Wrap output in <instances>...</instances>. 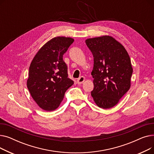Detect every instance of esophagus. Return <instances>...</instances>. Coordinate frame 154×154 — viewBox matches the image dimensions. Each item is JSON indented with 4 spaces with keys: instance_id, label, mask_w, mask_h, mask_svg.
<instances>
[{
    "instance_id": "obj_1",
    "label": "esophagus",
    "mask_w": 154,
    "mask_h": 154,
    "mask_svg": "<svg viewBox=\"0 0 154 154\" xmlns=\"http://www.w3.org/2000/svg\"><path fill=\"white\" fill-rule=\"evenodd\" d=\"M84 80H85V77L83 76H81L77 80V84H81L84 82Z\"/></svg>"
}]
</instances>
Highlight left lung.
Returning <instances> with one entry per match:
<instances>
[{"label": "left lung", "mask_w": 154, "mask_h": 154, "mask_svg": "<svg viewBox=\"0 0 154 154\" xmlns=\"http://www.w3.org/2000/svg\"><path fill=\"white\" fill-rule=\"evenodd\" d=\"M85 44L94 57L91 95L102 109L115 106L131 87L133 69L125 48L110 36L88 38Z\"/></svg>", "instance_id": "1"}]
</instances>
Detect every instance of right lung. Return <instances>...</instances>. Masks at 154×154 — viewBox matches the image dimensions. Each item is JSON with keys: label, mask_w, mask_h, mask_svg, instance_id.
<instances>
[{"label": "right lung", "mask_w": 154, "mask_h": 154, "mask_svg": "<svg viewBox=\"0 0 154 154\" xmlns=\"http://www.w3.org/2000/svg\"><path fill=\"white\" fill-rule=\"evenodd\" d=\"M74 41L72 38L64 37L51 39L38 51L30 63L27 88L43 110H55L66 91L74 84L68 78L67 66L63 60V55Z\"/></svg>", "instance_id": "1"}]
</instances>
